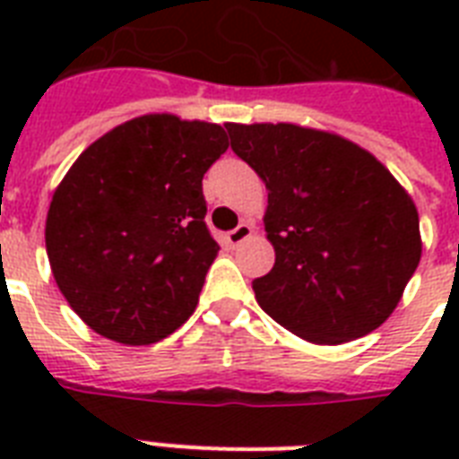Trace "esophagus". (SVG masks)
Returning a JSON list of instances; mask_svg holds the SVG:
<instances>
[{"label":"esophagus","instance_id":"1","mask_svg":"<svg viewBox=\"0 0 459 459\" xmlns=\"http://www.w3.org/2000/svg\"><path fill=\"white\" fill-rule=\"evenodd\" d=\"M252 230H255V226H252L250 221H243L240 226H238V229L229 230V236L226 238H229V243L233 245V247H238V245L245 243V240L252 236Z\"/></svg>","mask_w":459,"mask_h":459}]
</instances>
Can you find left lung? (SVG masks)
Instances as JSON below:
<instances>
[{
    "label": "left lung",
    "instance_id": "left-lung-1",
    "mask_svg": "<svg viewBox=\"0 0 459 459\" xmlns=\"http://www.w3.org/2000/svg\"><path fill=\"white\" fill-rule=\"evenodd\" d=\"M269 190L276 262L252 281L273 321L319 345L355 341L398 307L421 257L420 214L374 154L295 124H226Z\"/></svg>",
    "mask_w": 459,
    "mask_h": 459
}]
</instances>
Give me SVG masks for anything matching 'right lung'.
<instances>
[{"label": "right lung", "mask_w": 459, "mask_h": 459, "mask_svg": "<svg viewBox=\"0 0 459 459\" xmlns=\"http://www.w3.org/2000/svg\"><path fill=\"white\" fill-rule=\"evenodd\" d=\"M229 150L221 126L147 114L75 159L47 212L54 281L95 333L150 345L195 312L219 243L202 178Z\"/></svg>", "instance_id": "add662e5"}]
</instances>
